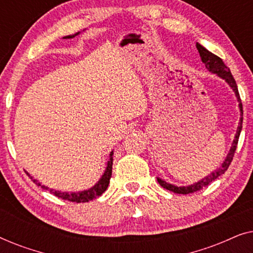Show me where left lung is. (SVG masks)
Returning a JSON list of instances; mask_svg holds the SVG:
<instances>
[{"mask_svg":"<svg viewBox=\"0 0 253 253\" xmlns=\"http://www.w3.org/2000/svg\"><path fill=\"white\" fill-rule=\"evenodd\" d=\"M196 47L199 51V55H200V57H202L203 63L206 65L207 70L213 72V74H216L217 76H219V77L224 79V81H226L228 84H229L230 87L233 88V91L235 92V95H236V98H237L238 107H240L241 119H240V126H237L236 134H235V139L233 141V144H231L229 153L227 154V157H226V159H224L222 166H221L220 168H217L215 171L211 172L209 176H206V177L203 178L202 181L197 182V183H195V184L189 185V186H176V185L169 184V183L165 182L164 179L158 177L159 184H160L162 188L167 189L171 192L181 193V195H189V193H193L196 191H199V190L203 189L204 186H207L210 184V183H212L214 179H216L217 177H219V176H221L222 174H224V172H226L228 167H229L230 164H231V161H233L235 151H236V147H237V144H238V138H240V133H241V130H242V123H243V106H242V101H241V98H240V93H238L236 82H235V79L233 77V75H231L229 68H228L227 65L223 63L222 60H221L219 56H216V55L211 53V51L207 50L206 48H204L202 44L197 43Z\"/></svg>","mask_w":253,"mask_h":253,"instance_id":"8db88e82","label":"left lung"}]
</instances>
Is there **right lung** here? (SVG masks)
Listing matches in <instances>:
<instances>
[{
    "instance_id": "1",
    "label": "right lung",
    "mask_w": 253,
    "mask_h": 253,
    "mask_svg": "<svg viewBox=\"0 0 253 253\" xmlns=\"http://www.w3.org/2000/svg\"><path fill=\"white\" fill-rule=\"evenodd\" d=\"M78 33H76L75 36H77ZM75 36H68L65 38H74ZM113 151L110 152L109 154V160L107 162V167H106V170L103 172V175L101 176V178L99 179V182L96 183L94 186H92L91 189L88 190H84V191H81V192H61V191H55L53 189H48L47 186L44 185H41L39 182L37 181V179H33V177H31L33 179V182L36 183L37 185L41 186L42 189H46V190H49L50 193H53L54 196L58 197V198L61 199H64V200H68V202H72V203H87L89 200H93L95 199L96 197L101 196L103 192L106 191L107 188H108V184H109V181H110V177H112V169H113ZM27 175L30 176L29 172H26Z\"/></svg>"
}]
</instances>
